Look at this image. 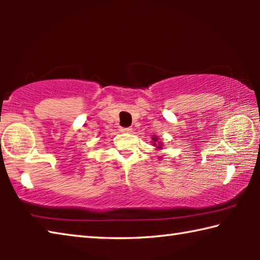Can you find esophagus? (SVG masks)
Masks as SVG:
<instances>
[{
	"instance_id": "esophagus-1",
	"label": "esophagus",
	"mask_w": 260,
	"mask_h": 260,
	"mask_svg": "<svg viewBox=\"0 0 260 260\" xmlns=\"http://www.w3.org/2000/svg\"><path fill=\"white\" fill-rule=\"evenodd\" d=\"M119 131L121 132V133H131L132 128H131V127H120Z\"/></svg>"
}]
</instances>
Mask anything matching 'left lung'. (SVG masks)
Masks as SVG:
<instances>
[{
	"instance_id": "obj_1",
	"label": "left lung",
	"mask_w": 260,
	"mask_h": 260,
	"mask_svg": "<svg viewBox=\"0 0 260 260\" xmlns=\"http://www.w3.org/2000/svg\"><path fill=\"white\" fill-rule=\"evenodd\" d=\"M152 141H155V142H153V144H155V146H157V144H156V142H157V138H155V136H153V138H152ZM157 148H159V149H161V144H159V143H158V146H157Z\"/></svg>"
}]
</instances>
